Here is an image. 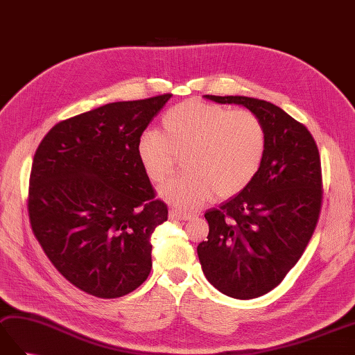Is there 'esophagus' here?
<instances>
[{
  "mask_svg": "<svg viewBox=\"0 0 355 355\" xmlns=\"http://www.w3.org/2000/svg\"><path fill=\"white\" fill-rule=\"evenodd\" d=\"M192 218H193L192 213H186V211H180V210L169 211V219H172V220H189Z\"/></svg>",
  "mask_w": 355,
  "mask_h": 355,
  "instance_id": "obj_1",
  "label": "esophagus"
}]
</instances>
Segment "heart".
Returning a JSON list of instances; mask_svg holds the SVG:
<instances>
[{
	"mask_svg": "<svg viewBox=\"0 0 355 355\" xmlns=\"http://www.w3.org/2000/svg\"><path fill=\"white\" fill-rule=\"evenodd\" d=\"M163 133L145 130L136 153L154 183H163L183 157L186 174L160 189L172 207L195 210L211 196L230 198L248 187L266 151V130L250 110H227L204 101H184L162 119Z\"/></svg>",
	"mask_w": 355,
	"mask_h": 355,
	"instance_id": "1",
	"label": "heart"
}]
</instances>
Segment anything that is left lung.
Masks as SVG:
<instances>
[{
	"label": "left lung",
	"mask_w": 355,
	"mask_h": 355,
	"mask_svg": "<svg viewBox=\"0 0 355 355\" xmlns=\"http://www.w3.org/2000/svg\"><path fill=\"white\" fill-rule=\"evenodd\" d=\"M257 114L266 130V151L248 187L205 211L207 241L198 245L205 278L219 292L251 300L283 282L315 232L322 177L310 131L275 104L250 96L204 95Z\"/></svg>",
	"instance_id": "left-lung-1"
}]
</instances>
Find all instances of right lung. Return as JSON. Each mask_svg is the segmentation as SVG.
Instances as JSON below:
<instances>
[{
    "mask_svg": "<svg viewBox=\"0 0 355 355\" xmlns=\"http://www.w3.org/2000/svg\"><path fill=\"white\" fill-rule=\"evenodd\" d=\"M171 94L62 121L31 164L28 216L46 257L80 291L119 298L151 272V234L168 220L136 145Z\"/></svg>",
    "mask_w": 355,
    "mask_h": 355,
    "instance_id": "right-lung-1",
    "label": "right lung"
}]
</instances>
